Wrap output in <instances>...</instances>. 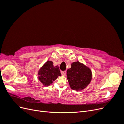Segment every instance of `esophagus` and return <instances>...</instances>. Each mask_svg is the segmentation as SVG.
<instances>
[{
    "mask_svg": "<svg viewBox=\"0 0 124 124\" xmlns=\"http://www.w3.org/2000/svg\"><path fill=\"white\" fill-rule=\"evenodd\" d=\"M61 73H62V76H66V71H61Z\"/></svg>",
    "mask_w": 124,
    "mask_h": 124,
    "instance_id": "obj_1",
    "label": "esophagus"
}]
</instances>
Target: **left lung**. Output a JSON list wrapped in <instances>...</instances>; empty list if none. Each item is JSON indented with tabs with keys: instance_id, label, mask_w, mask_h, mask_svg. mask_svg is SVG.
<instances>
[{
	"instance_id": "1",
	"label": "left lung",
	"mask_w": 124,
	"mask_h": 124,
	"mask_svg": "<svg viewBox=\"0 0 124 124\" xmlns=\"http://www.w3.org/2000/svg\"><path fill=\"white\" fill-rule=\"evenodd\" d=\"M67 76L70 87L78 91L87 87L92 78L91 70L78 61L71 63V67L67 70Z\"/></svg>"
}]
</instances>
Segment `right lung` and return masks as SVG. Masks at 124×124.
<instances>
[{
  "label": "right lung",
  "instance_id": "1",
  "mask_svg": "<svg viewBox=\"0 0 124 124\" xmlns=\"http://www.w3.org/2000/svg\"><path fill=\"white\" fill-rule=\"evenodd\" d=\"M39 80L44 86H49L59 76H61L58 66L54 67L52 61H47L38 71Z\"/></svg>",
  "mask_w": 124,
  "mask_h": 124
}]
</instances>
